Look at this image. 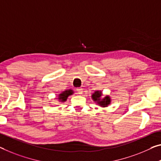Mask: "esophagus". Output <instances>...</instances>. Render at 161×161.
Masks as SVG:
<instances>
[{"label": "esophagus", "instance_id": "34e87169", "mask_svg": "<svg viewBox=\"0 0 161 161\" xmlns=\"http://www.w3.org/2000/svg\"><path fill=\"white\" fill-rule=\"evenodd\" d=\"M76 91H77V92L79 93V94H81V93H83V88H78L76 89Z\"/></svg>", "mask_w": 161, "mask_h": 161}]
</instances>
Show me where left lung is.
I'll return each mask as SVG.
<instances>
[{"label": "left lung", "instance_id": "left-lung-1", "mask_svg": "<svg viewBox=\"0 0 161 161\" xmlns=\"http://www.w3.org/2000/svg\"><path fill=\"white\" fill-rule=\"evenodd\" d=\"M101 94H102V93H101V91H96L94 93H93L92 98H93V101H97V103L101 106H103V107H106V106H107L110 103L111 98H110L109 96H106V97L102 98V99H101Z\"/></svg>", "mask_w": 161, "mask_h": 161}]
</instances>
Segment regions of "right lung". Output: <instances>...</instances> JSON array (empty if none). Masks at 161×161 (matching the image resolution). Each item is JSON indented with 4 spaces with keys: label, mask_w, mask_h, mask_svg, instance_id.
Returning a JSON list of instances; mask_svg holds the SVG:
<instances>
[{
    "label": "right lung",
    "mask_w": 161,
    "mask_h": 161,
    "mask_svg": "<svg viewBox=\"0 0 161 161\" xmlns=\"http://www.w3.org/2000/svg\"><path fill=\"white\" fill-rule=\"evenodd\" d=\"M73 93V90H66L65 91H63V93H61L60 95L58 96V99L61 101H65L67 100V98L69 96L72 95Z\"/></svg>",
    "instance_id": "add662e5"
}]
</instances>
